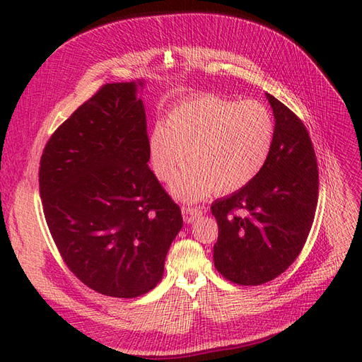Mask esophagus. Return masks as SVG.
Here are the masks:
<instances>
[{"instance_id":"1","label":"esophagus","mask_w":362,"mask_h":362,"mask_svg":"<svg viewBox=\"0 0 362 362\" xmlns=\"http://www.w3.org/2000/svg\"><path fill=\"white\" fill-rule=\"evenodd\" d=\"M202 214L201 208L198 206H182V217L185 223H192L196 217Z\"/></svg>"}]
</instances>
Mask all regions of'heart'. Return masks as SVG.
Listing matches in <instances>:
<instances>
[{"label": "heart", "instance_id": "1", "mask_svg": "<svg viewBox=\"0 0 362 362\" xmlns=\"http://www.w3.org/2000/svg\"><path fill=\"white\" fill-rule=\"evenodd\" d=\"M275 133L264 103L198 95L175 107L166 127L152 131L151 164L161 181H170L189 158L192 164L169 192L178 201L196 202L214 190L233 193L247 185L266 166Z\"/></svg>", "mask_w": 362, "mask_h": 362}]
</instances>
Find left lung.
I'll list each match as a JSON object with an SVG mask.
<instances>
[{"mask_svg": "<svg viewBox=\"0 0 362 362\" xmlns=\"http://www.w3.org/2000/svg\"><path fill=\"white\" fill-rule=\"evenodd\" d=\"M275 116V144L266 166L243 189L211 204L218 225L213 259L240 286H261L298 258L319 198V172L302 120L266 93Z\"/></svg>", "mask_w": 362, "mask_h": 362, "instance_id": "obj_1", "label": "left lung"}]
</instances>
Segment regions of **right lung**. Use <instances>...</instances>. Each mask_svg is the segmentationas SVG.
<instances>
[{
    "instance_id": "right-lung-1",
    "label": "right lung",
    "mask_w": 362,
    "mask_h": 362,
    "mask_svg": "<svg viewBox=\"0 0 362 362\" xmlns=\"http://www.w3.org/2000/svg\"><path fill=\"white\" fill-rule=\"evenodd\" d=\"M145 80L112 83L56 129L40 158L49 233L89 288L131 299L154 288L182 228L180 206L148 166Z\"/></svg>"
}]
</instances>
